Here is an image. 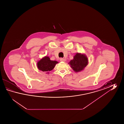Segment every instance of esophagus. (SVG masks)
<instances>
[{"label":"esophagus","instance_id":"esophagus-1","mask_svg":"<svg viewBox=\"0 0 124 124\" xmlns=\"http://www.w3.org/2000/svg\"><path fill=\"white\" fill-rule=\"evenodd\" d=\"M60 60L61 62H65V61H66V60L65 59H64V58H61L60 59Z\"/></svg>","mask_w":124,"mask_h":124}]
</instances>
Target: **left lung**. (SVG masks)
<instances>
[{
    "mask_svg": "<svg viewBox=\"0 0 124 124\" xmlns=\"http://www.w3.org/2000/svg\"><path fill=\"white\" fill-rule=\"evenodd\" d=\"M88 59L85 54L77 53L68 64L74 71L78 73L83 70L88 65Z\"/></svg>",
    "mask_w": 124,
    "mask_h": 124,
    "instance_id": "1",
    "label": "left lung"
}]
</instances>
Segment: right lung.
I'll use <instances>...</instances> for the list:
<instances>
[{
    "mask_svg": "<svg viewBox=\"0 0 124 124\" xmlns=\"http://www.w3.org/2000/svg\"><path fill=\"white\" fill-rule=\"evenodd\" d=\"M58 63L57 61L51 60L49 57L46 56L38 61L37 67L39 70L46 72V74H48L49 72L51 71Z\"/></svg>",
    "mask_w": 124,
    "mask_h": 124,
    "instance_id": "obj_1",
    "label": "right lung"
}]
</instances>
